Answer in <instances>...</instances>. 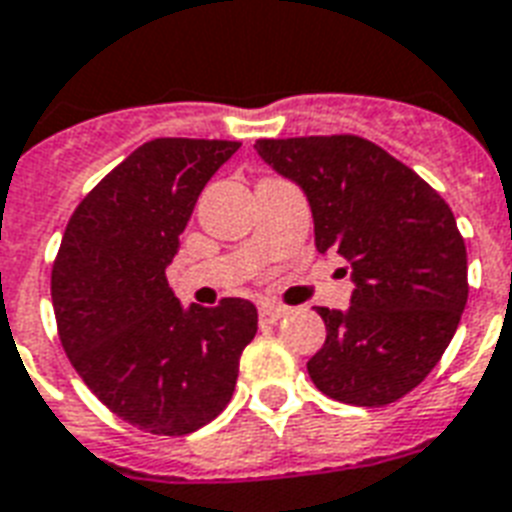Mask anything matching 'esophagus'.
<instances>
[{"label": "esophagus", "mask_w": 512, "mask_h": 512, "mask_svg": "<svg viewBox=\"0 0 512 512\" xmlns=\"http://www.w3.org/2000/svg\"><path fill=\"white\" fill-rule=\"evenodd\" d=\"M283 315H286V307H280V305H261L259 307L261 324H275V321H280Z\"/></svg>", "instance_id": "1"}]
</instances>
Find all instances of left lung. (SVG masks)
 I'll use <instances>...</instances> for the list:
<instances>
[{"mask_svg": "<svg viewBox=\"0 0 512 512\" xmlns=\"http://www.w3.org/2000/svg\"><path fill=\"white\" fill-rule=\"evenodd\" d=\"M253 148L305 191L318 253L351 264V307H318L326 343L307 361L310 378L345 405L397 402L434 370L467 305V248L451 207L356 134Z\"/></svg>", "mask_w": 512, "mask_h": 512, "instance_id": "left-lung-1", "label": "left lung"}]
</instances>
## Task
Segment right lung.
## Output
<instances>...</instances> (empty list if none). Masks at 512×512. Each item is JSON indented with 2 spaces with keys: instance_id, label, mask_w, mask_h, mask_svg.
Returning <instances> with one entry per match:
<instances>
[{
  "instance_id": "add662e5",
  "label": "right lung",
  "mask_w": 512,
  "mask_h": 512,
  "mask_svg": "<svg viewBox=\"0 0 512 512\" xmlns=\"http://www.w3.org/2000/svg\"><path fill=\"white\" fill-rule=\"evenodd\" d=\"M237 148L188 137L140 145L75 207L53 261V313L72 367L102 405L151 434L210 424L259 329L248 299L183 307L164 272L202 188Z\"/></svg>"
}]
</instances>
